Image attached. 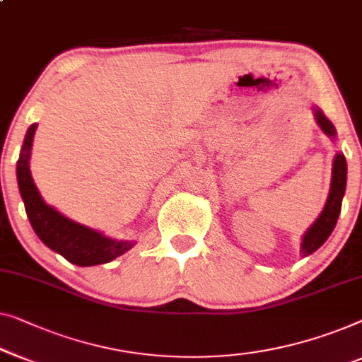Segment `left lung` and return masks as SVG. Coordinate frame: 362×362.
Listing matches in <instances>:
<instances>
[{"instance_id": "obj_1", "label": "left lung", "mask_w": 362, "mask_h": 362, "mask_svg": "<svg viewBox=\"0 0 362 362\" xmlns=\"http://www.w3.org/2000/svg\"><path fill=\"white\" fill-rule=\"evenodd\" d=\"M312 112L313 116H315L317 125L322 129V132L334 142V139H337V129H334V125L329 122L328 117L325 116L323 111L318 106H312ZM346 177H348L346 158H344L343 153L337 151V155H334L333 158L332 182H329V192H328L327 202H325V207L320 212V216L317 217L315 222H313L310 227L307 228V232L303 233L302 243H300L302 256L312 255L313 251L320 248V246L327 242L329 235H332L334 225H337V220L339 217V212H341L343 196H344V191H346Z\"/></svg>"}]
</instances>
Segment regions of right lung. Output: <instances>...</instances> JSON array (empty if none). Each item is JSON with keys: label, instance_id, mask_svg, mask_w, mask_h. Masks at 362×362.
Masks as SVG:
<instances>
[{"label": "right lung", "instance_id": "add662e5", "mask_svg": "<svg viewBox=\"0 0 362 362\" xmlns=\"http://www.w3.org/2000/svg\"><path fill=\"white\" fill-rule=\"evenodd\" d=\"M35 129H37V124H33L25 132L18 166H16V176H18V186L25 214H28L29 222L42 243L76 266L109 263L124 255L125 251L134 248V240H116L107 237L99 230L65 217L64 214H60L42 199L29 166Z\"/></svg>", "mask_w": 362, "mask_h": 362}]
</instances>
